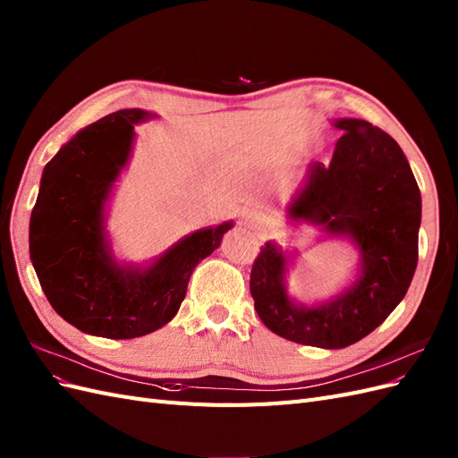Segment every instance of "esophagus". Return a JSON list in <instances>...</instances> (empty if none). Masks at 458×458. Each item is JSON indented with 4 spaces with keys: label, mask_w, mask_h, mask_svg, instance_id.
I'll return each mask as SVG.
<instances>
[{
    "label": "esophagus",
    "mask_w": 458,
    "mask_h": 458,
    "mask_svg": "<svg viewBox=\"0 0 458 458\" xmlns=\"http://www.w3.org/2000/svg\"><path fill=\"white\" fill-rule=\"evenodd\" d=\"M244 224H249L250 227L259 229V227H262V224H264V217L259 216V214H252V216H249V217L244 219Z\"/></svg>",
    "instance_id": "34e87169"
}]
</instances>
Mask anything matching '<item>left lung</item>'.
<instances>
[{"label":"left lung","instance_id":"8db88e82","mask_svg":"<svg viewBox=\"0 0 458 458\" xmlns=\"http://www.w3.org/2000/svg\"><path fill=\"white\" fill-rule=\"evenodd\" d=\"M343 131L329 165L314 162L291 216L347 234L362 254V274L329 304L296 306L283 276L287 259L266 244L250 271L254 308L266 327L293 343L343 349L364 339L397 308L418 264L420 189L401 146L362 119Z\"/></svg>","mask_w":458,"mask_h":458}]
</instances>
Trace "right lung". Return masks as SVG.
<instances>
[{
	"instance_id": "add662e5",
	"label": "right lung",
	"mask_w": 458,
	"mask_h": 458,
	"mask_svg": "<svg viewBox=\"0 0 458 458\" xmlns=\"http://www.w3.org/2000/svg\"><path fill=\"white\" fill-rule=\"evenodd\" d=\"M144 117L121 109L82 129L44 167L30 216V259L46 299L71 326L106 339L142 337L165 326L196 264L233 227L196 231L146 271L123 269L109 258L104 202Z\"/></svg>"
}]
</instances>
